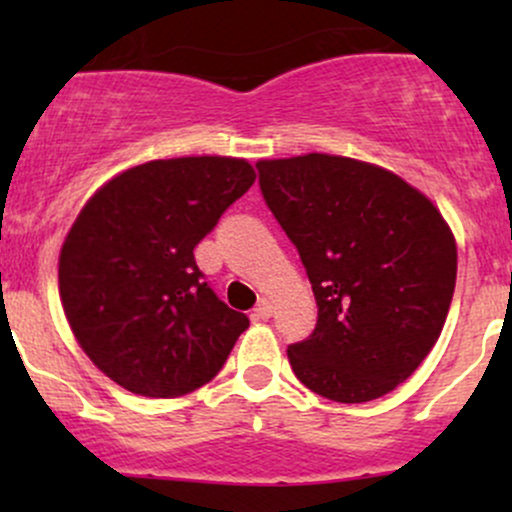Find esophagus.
Masks as SVG:
<instances>
[{
	"label": "esophagus",
	"instance_id": "34e87169",
	"mask_svg": "<svg viewBox=\"0 0 512 512\" xmlns=\"http://www.w3.org/2000/svg\"><path fill=\"white\" fill-rule=\"evenodd\" d=\"M272 301L269 298H260L257 301V308H255V317H260V320H267V317H272Z\"/></svg>",
	"mask_w": 512,
	"mask_h": 512
}]
</instances>
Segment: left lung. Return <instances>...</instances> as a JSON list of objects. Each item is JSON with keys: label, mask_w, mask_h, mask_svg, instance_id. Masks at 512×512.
<instances>
[{"label": "left lung", "mask_w": 512, "mask_h": 512, "mask_svg": "<svg viewBox=\"0 0 512 512\" xmlns=\"http://www.w3.org/2000/svg\"><path fill=\"white\" fill-rule=\"evenodd\" d=\"M257 170L317 303L313 334L286 351L293 373L332 402L387 395L443 332L457 276L450 226L416 187L356 158L305 154Z\"/></svg>", "instance_id": "left-lung-1"}]
</instances>
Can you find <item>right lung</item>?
<instances>
[{
  "label": "right lung",
  "instance_id": "1",
  "mask_svg": "<svg viewBox=\"0 0 512 512\" xmlns=\"http://www.w3.org/2000/svg\"><path fill=\"white\" fill-rule=\"evenodd\" d=\"M255 178L245 158H163L115 175L79 211L60 252L62 308L117 385L182 397L226 363L250 320L209 289L195 248Z\"/></svg>",
  "mask_w": 512,
  "mask_h": 512
}]
</instances>
